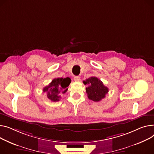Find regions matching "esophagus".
<instances>
[{
	"label": "esophagus",
	"instance_id": "esophagus-1",
	"mask_svg": "<svg viewBox=\"0 0 154 154\" xmlns=\"http://www.w3.org/2000/svg\"><path fill=\"white\" fill-rule=\"evenodd\" d=\"M74 81H75V82H79V81L80 80V77H79V76H75V77H74Z\"/></svg>",
	"mask_w": 154,
	"mask_h": 154
}]
</instances>
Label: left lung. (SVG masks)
<instances>
[{
  "mask_svg": "<svg viewBox=\"0 0 154 154\" xmlns=\"http://www.w3.org/2000/svg\"><path fill=\"white\" fill-rule=\"evenodd\" d=\"M86 87V93L88 98L94 101H100L105 97L108 93V88L105 87L103 82L96 77H91L83 82Z\"/></svg>",
  "mask_w": 154,
  "mask_h": 154,
  "instance_id": "1",
  "label": "left lung"
}]
</instances>
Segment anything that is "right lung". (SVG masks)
<instances>
[{"instance_id":"right-lung-1","label":"right lung","mask_w":154,"mask_h":154,"mask_svg":"<svg viewBox=\"0 0 154 154\" xmlns=\"http://www.w3.org/2000/svg\"><path fill=\"white\" fill-rule=\"evenodd\" d=\"M71 82L69 77L56 78L46 87L43 88V91L46 93L48 98L52 101H59L61 95L67 91V87Z\"/></svg>"}]
</instances>
